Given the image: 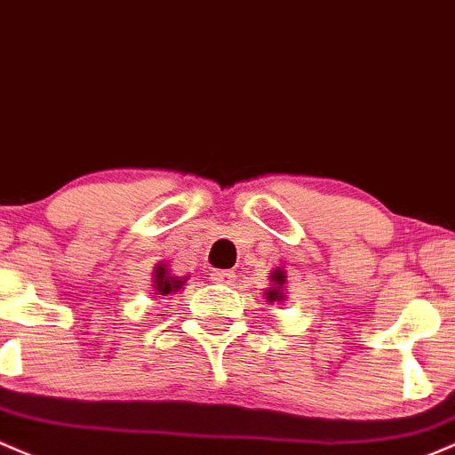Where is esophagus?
<instances>
[{
    "label": "esophagus",
    "mask_w": 455,
    "mask_h": 455,
    "mask_svg": "<svg viewBox=\"0 0 455 455\" xmlns=\"http://www.w3.org/2000/svg\"><path fill=\"white\" fill-rule=\"evenodd\" d=\"M233 276H235V272L233 270H213L212 272V281H215V283H231Z\"/></svg>",
    "instance_id": "34e87169"
}]
</instances>
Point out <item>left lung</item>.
Wrapping results in <instances>:
<instances>
[{
    "instance_id": "left-lung-1",
    "label": "left lung",
    "mask_w": 455,
    "mask_h": 455,
    "mask_svg": "<svg viewBox=\"0 0 455 455\" xmlns=\"http://www.w3.org/2000/svg\"><path fill=\"white\" fill-rule=\"evenodd\" d=\"M270 279H272V288H267L264 294L266 299L270 300V303H281V300H285V294H283V288H285V272L281 270V267H276V270L270 272Z\"/></svg>"
}]
</instances>
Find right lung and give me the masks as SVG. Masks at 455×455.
<instances>
[{"label": "right lung", "instance_id": "right-lung-1", "mask_svg": "<svg viewBox=\"0 0 455 455\" xmlns=\"http://www.w3.org/2000/svg\"><path fill=\"white\" fill-rule=\"evenodd\" d=\"M155 281H152V288H155V294H172V291H179L183 290L185 281L188 279H180V276H174L170 272V267L165 264H159L155 267Z\"/></svg>", "mask_w": 455, "mask_h": 455}]
</instances>
